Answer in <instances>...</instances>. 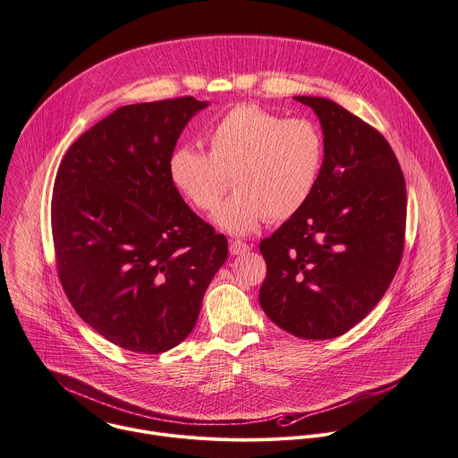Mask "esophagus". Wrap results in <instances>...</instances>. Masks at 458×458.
<instances>
[{
	"label": "esophagus",
	"instance_id": "1",
	"mask_svg": "<svg viewBox=\"0 0 458 458\" xmlns=\"http://www.w3.org/2000/svg\"><path fill=\"white\" fill-rule=\"evenodd\" d=\"M246 251H250V244H246L244 241L235 239V241L230 242V253H232V255H242V253H246Z\"/></svg>",
	"mask_w": 458,
	"mask_h": 458
}]
</instances>
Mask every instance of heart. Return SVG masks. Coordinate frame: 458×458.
Wrapping results in <instances>:
<instances>
[{
  "label": "heart",
  "mask_w": 458,
  "mask_h": 458,
  "mask_svg": "<svg viewBox=\"0 0 458 458\" xmlns=\"http://www.w3.org/2000/svg\"><path fill=\"white\" fill-rule=\"evenodd\" d=\"M203 139L207 153L192 146L171 151L169 180L205 214L219 207L232 185L235 192L217 212V223L232 233H250L264 217L285 221L296 216L318 187L325 137L310 119L237 105L214 119Z\"/></svg>",
  "instance_id": "b5f03b06"
}]
</instances>
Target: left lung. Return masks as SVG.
Wrapping results in <instances>:
<instances>
[{"instance_id":"left-lung-1","label":"left lung","mask_w":458,"mask_h":458,"mask_svg":"<svg viewBox=\"0 0 458 458\" xmlns=\"http://www.w3.org/2000/svg\"><path fill=\"white\" fill-rule=\"evenodd\" d=\"M323 126L325 164L307 205L260 241V305L285 332L325 341L360 323L405 246L407 189L386 137L335 101L296 96Z\"/></svg>"}]
</instances>
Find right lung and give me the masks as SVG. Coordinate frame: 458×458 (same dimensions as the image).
I'll return each instance as SVG.
<instances>
[{"instance_id":"obj_1","label":"right lung","mask_w":458,"mask_h":458,"mask_svg":"<svg viewBox=\"0 0 458 458\" xmlns=\"http://www.w3.org/2000/svg\"><path fill=\"white\" fill-rule=\"evenodd\" d=\"M205 101L117 108L64 155L51 198L56 275L76 314L106 341L157 355L194 328L228 241L169 180L167 158Z\"/></svg>"}]
</instances>
